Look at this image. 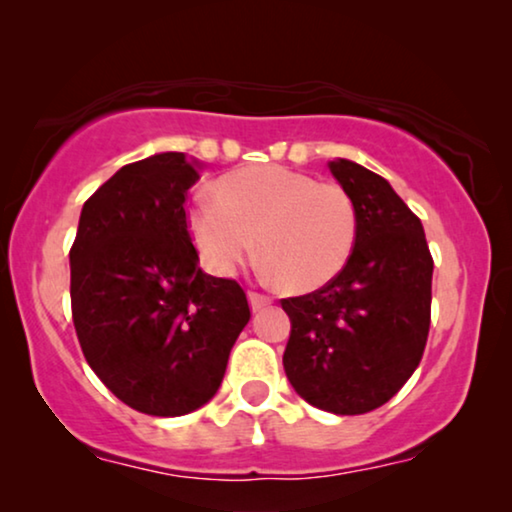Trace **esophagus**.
I'll return each instance as SVG.
<instances>
[{"label":"esophagus","mask_w":512,"mask_h":512,"mask_svg":"<svg viewBox=\"0 0 512 512\" xmlns=\"http://www.w3.org/2000/svg\"><path fill=\"white\" fill-rule=\"evenodd\" d=\"M249 303H251V310L258 312V310H263V307H268L272 303V298L265 296V293L249 291Z\"/></svg>","instance_id":"obj_1"}]
</instances>
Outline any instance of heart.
I'll return each mask as SVG.
<instances>
[{
	"mask_svg": "<svg viewBox=\"0 0 512 512\" xmlns=\"http://www.w3.org/2000/svg\"><path fill=\"white\" fill-rule=\"evenodd\" d=\"M188 233L214 275H233L258 251L286 289L312 291L345 268L356 207L345 188L282 165H251L216 181V200L188 209Z\"/></svg>",
	"mask_w": 512,
	"mask_h": 512,
	"instance_id": "obj_1",
	"label": "heart"
}]
</instances>
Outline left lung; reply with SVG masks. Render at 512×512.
<instances>
[{
	"label": "left lung",
	"mask_w": 512,
	"mask_h": 512,
	"mask_svg": "<svg viewBox=\"0 0 512 512\" xmlns=\"http://www.w3.org/2000/svg\"><path fill=\"white\" fill-rule=\"evenodd\" d=\"M328 167L356 207V240L331 282L282 298L291 319L284 370L314 408L363 415L396 396L422 361L433 258L422 221L387 179L345 158Z\"/></svg>",
	"instance_id": "8db88e82"
}]
</instances>
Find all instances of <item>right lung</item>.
<instances>
[{
  "label": "right lung",
  "mask_w": 512,
  "mask_h": 512,
  "mask_svg": "<svg viewBox=\"0 0 512 512\" xmlns=\"http://www.w3.org/2000/svg\"><path fill=\"white\" fill-rule=\"evenodd\" d=\"M198 179L177 151L123 165L86 200L69 249L83 356L111 394L153 417L205 405L251 319L242 286L198 265L186 216Z\"/></svg>",
  "instance_id": "1"
}]
</instances>
